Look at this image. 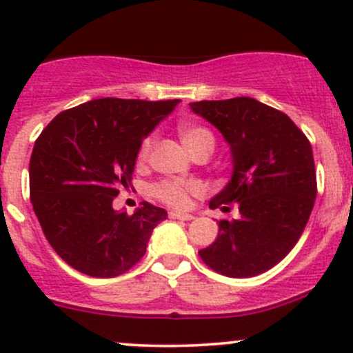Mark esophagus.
Masks as SVG:
<instances>
[{"instance_id": "34e87169", "label": "esophagus", "mask_w": 353, "mask_h": 353, "mask_svg": "<svg viewBox=\"0 0 353 353\" xmlns=\"http://www.w3.org/2000/svg\"><path fill=\"white\" fill-rule=\"evenodd\" d=\"M169 216H170V219H177V220H193L194 219V215H191V213L177 212V210H172V212H169Z\"/></svg>"}]
</instances>
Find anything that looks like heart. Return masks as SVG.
<instances>
[{"label": "heart", "mask_w": 353, "mask_h": 353, "mask_svg": "<svg viewBox=\"0 0 353 353\" xmlns=\"http://www.w3.org/2000/svg\"><path fill=\"white\" fill-rule=\"evenodd\" d=\"M179 138L183 141L184 148H186L190 154H194L196 150H201V148H210L213 150V145H215V140H213V134L210 133L206 128L203 126H190V124H184V126L179 128ZM152 140L143 141L140 150V157L145 159L150 152ZM198 186L196 184H181V183H160L154 188V193L157 198H160L162 201L169 203V205L176 206H184L188 205V199H190L191 193H196Z\"/></svg>", "instance_id": "b5f03b06"}]
</instances>
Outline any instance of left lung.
Returning <instances> with one entry per match:
<instances>
[{
	"label": "left lung",
	"instance_id": "obj_1",
	"mask_svg": "<svg viewBox=\"0 0 353 353\" xmlns=\"http://www.w3.org/2000/svg\"><path fill=\"white\" fill-rule=\"evenodd\" d=\"M190 109L222 133L232 174L210 208L239 216L220 220L203 261L220 275L249 279L282 261L304 232L316 199L312 148L287 114L251 97L191 102Z\"/></svg>",
	"mask_w": 353,
	"mask_h": 353
}]
</instances>
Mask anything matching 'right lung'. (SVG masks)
Returning <instances> with one entry per match:
<instances>
[{
	"mask_svg": "<svg viewBox=\"0 0 353 353\" xmlns=\"http://www.w3.org/2000/svg\"><path fill=\"white\" fill-rule=\"evenodd\" d=\"M179 102L95 99L63 110L37 138L30 201L46 239L71 268L112 279L143 258L167 212L143 201L128 215L112 201L130 188L141 141Z\"/></svg>",
	"mask_w": 353,
	"mask_h": 353,
	"instance_id": "obj_1",
	"label": "right lung"
}]
</instances>
